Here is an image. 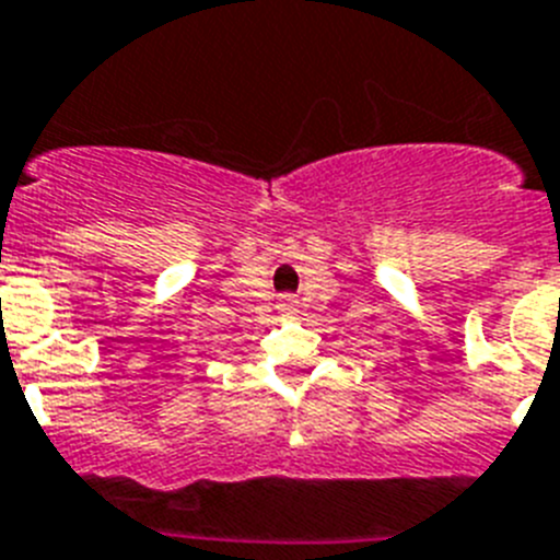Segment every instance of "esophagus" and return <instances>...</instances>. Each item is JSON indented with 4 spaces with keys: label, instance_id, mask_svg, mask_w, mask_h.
<instances>
[{
    "label": "esophagus",
    "instance_id": "esophagus-1",
    "mask_svg": "<svg viewBox=\"0 0 560 560\" xmlns=\"http://www.w3.org/2000/svg\"><path fill=\"white\" fill-rule=\"evenodd\" d=\"M295 307H299V301H295L293 295H281V299H279V310H281V313H293Z\"/></svg>",
    "mask_w": 560,
    "mask_h": 560
}]
</instances>
